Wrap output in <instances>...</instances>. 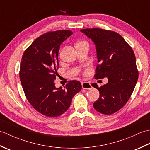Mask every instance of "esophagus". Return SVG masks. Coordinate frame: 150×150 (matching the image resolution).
Wrapping results in <instances>:
<instances>
[{
	"label": "esophagus",
	"mask_w": 150,
	"mask_h": 150,
	"mask_svg": "<svg viewBox=\"0 0 150 150\" xmlns=\"http://www.w3.org/2000/svg\"><path fill=\"white\" fill-rule=\"evenodd\" d=\"M82 88L84 90H90L91 88V86L90 82H84L82 83Z\"/></svg>",
	"instance_id": "esophagus-1"
}]
</instances>
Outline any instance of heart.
Segmentation results:
<instances>
[{"label": "heart", "mask_w": 150, "mask_h": 150, "mask_svg": "<svg viewBox=\"0 0 150 150\" xmlns=\"http://www.w3.org/2000/svg\"><path fill=\"white\" fill-rule=\"evenodd\" d=\"M79 43H86V42H85L84 41H81V42H77V44H79Z\"/></svg>", "instance_id": "heart-1"}]
</instances>
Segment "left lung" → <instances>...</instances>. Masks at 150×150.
<instances>
[{"label":"left lung","instance_id":"1","mask_svg":"<svg viewBox=\"0 0 150 150\" xmlns=\"http://www.w3.org/2000/svg\"><path fill=\"white\" fill-rule=\"evenodd\" d=\"M95 45L98 64L95 79L107 77L106 84L98 88V99L93 107L98 112L111 115L126 104L131 97L139 77L134 52L124 38L112 31L92 28L81 30Z\"/></svg>","mask_w":150,"mask_h":150}]
</instances>
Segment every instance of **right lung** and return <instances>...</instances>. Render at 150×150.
<instances>
[{"label": "right lung", "mask_w": 150, "mask_h": 150, "mask_svg": "<svg viewBox=\"0 0 150 150\" xmlns=\"http://www.w3.org/2000/svg\"><path fill=\"white\" fill-rule=\"evenodd\" d=\"M72 34L70 30L44 34L33 41L22 57L19 76L25 95L31 106L46 117L65 113L72 98L81 90V83L77 81H70L64 88H56L54 82L60 46Z\"/></svg>", "instance_id": "right-lung-1"}]
</instances>
